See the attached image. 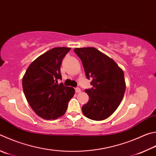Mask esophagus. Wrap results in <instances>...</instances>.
Returning a JSON list of instances; mask_svg holds the SVG:
<instances>
[{"label":"esophagus","instance_id":"obj_1","mask_svg":"<svg viewBox=\"0 0 156 156\" xmlns=\"http://www.w3.org/2000/svg\"><path fill=\"white\" fill-rule=\"evenodd\" d=\"M75 91H76V93H80L81 91V90H80V88L76 87V88H75Z\"/></svg>","mask_w":156,"mask_h":156}]
</instances>
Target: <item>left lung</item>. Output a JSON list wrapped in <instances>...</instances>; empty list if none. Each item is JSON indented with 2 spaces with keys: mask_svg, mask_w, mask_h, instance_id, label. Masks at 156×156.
I'll use <instances>...</instances> for the list:
<instances>
[{
  "mask_svg": "<svg viewBox=\"0 0 156 156\" xmlns=\"http://www.w3.org/2000/svg\"><path fill=\"white\" fill-rule=\"evenodd\" d=\"M73 51L82 61L87 79L92 80L93 87L85 90L89 100L82 111L90 119H106L117 110L125 93L123 70L95 48H77Z\"/></svg>",
  "mask_w": 156,
  "mask_h": 156,
  "instance_id": "1",
  "label": "left lung"
}]
</instances>
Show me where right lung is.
<instances>
[{"label":"right lung","instance_id":"add662e5","mask_svg":"<svg viewBox=\"0 0 156 156\" xmlns=\"http://www.w3.org/2000/svg\"><path fill=\"white\" fill-rule=\"evenodd\" d=\"M70 48H54L33 61L22 78V88L29 105L44 119H56L66 113L75 90L58 83L61 66Z\"/></svg>","mask_w":156,"mask_h":156}]
</instances>
